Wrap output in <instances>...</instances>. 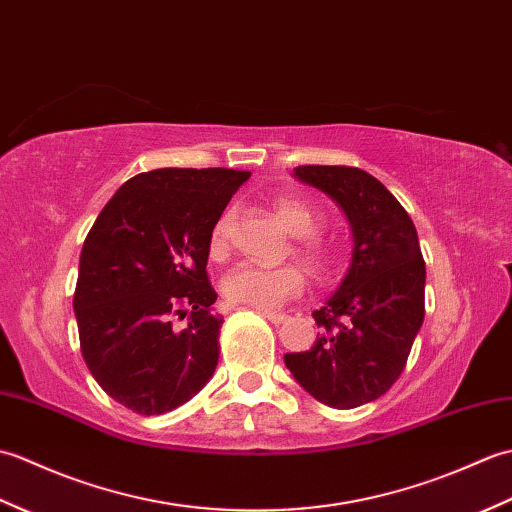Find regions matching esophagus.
<instances>
[{"label": "esophagus", "instance_id": "obj_1", "mask_svg": "<svg viewBox=\"0 0 512 512\" xmlns=\"http://www.w3.org/2000/svg\"><path fill=\"white\" fill-rule=\"evenodd\" d=\"M259 314H262L264 319H268L270 323H275V325H279V323H286V321H288V314H286V312H270V310H259Z\"/></svg>", "mask_w": 512, "mask_h": 512}]
</instances>
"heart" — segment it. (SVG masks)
<instances>
[{
	"label": "heart",
	"instance_id": "1",
	"mask_svg": "<svg viewBox=\"0 0 512 512\" xmlns=\"http://www.w3.org/2000/svg\"><path fill=\"white\" fill-rule=\"evenodd\" d=\"M275 211L292 235L299 237L295 246L297 255L314 270H323L330 264V253L321 239L314 235L321 228V211L308 200L297 195H279L275 200ZM228 220L231 215H222L211 231L209 250L213 257H224L228 250ZM306 284L303 270L295 264H284L275 268L239 264L222 281L224 297L239 306H250L255 310H275L292 297H297Z\"/></svg>",
	"mask_w": 512,
	"mask_h": 512
}]
</instances>
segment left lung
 <instances>
[{
	"mask_svg": "<svg viewBox=\"0 0 512 512\" xmlns=\"http://www.w3.org/2000/svg\"><path fill=\"white\" fill-rule=\"evenodd\" d=\"M295 176L328 193L354 235L352 264L339 290L314 310L323 330L286 367L310 396L334 409L380 398L407 365L424 319V259L409 213L367 171L303 165Z\"/></svg>",
	"mask_w": 512,
	"mask_h": 512,
	"instance_id": "left-lung-1",
	"label": "left lung"
}]
</instances>
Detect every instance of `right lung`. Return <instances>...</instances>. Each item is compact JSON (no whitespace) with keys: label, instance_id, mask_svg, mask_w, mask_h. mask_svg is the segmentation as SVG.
Returning <instances> with one entry per match:
<instances>
[{"label":"right lung","instance_id":"obj_1","mask_svg":"<svg viewBox=\"0 0 512 512\" xmlns=\"http://www.w3.org/2000/svg\"><path fill=\"white\" fill-rule=\"evenodd\" d=\"M248 178L222 167L138 173L85 237L74 290L81 352L105 394L140 416L184 405L215 372L224 319L211 312L209 242Z\"/></svg>","mask_w":512,"mask_h":512}]
</instances>
